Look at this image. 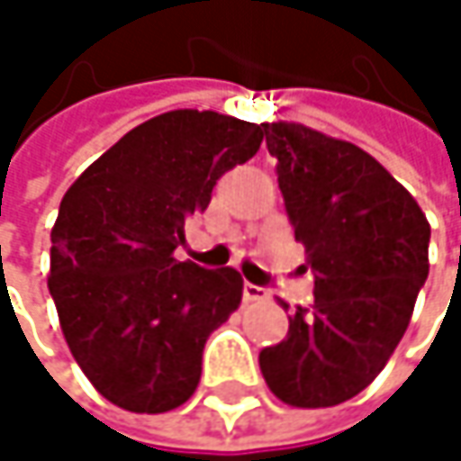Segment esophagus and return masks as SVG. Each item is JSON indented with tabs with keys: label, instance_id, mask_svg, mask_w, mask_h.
<instances>
[{
	"label": "esophagus",
	"instance_id": "esophagus-1",
	"mask_svg": "<svg viewBox=\"0 0 461 461\" xmlns=\"http://www.w3.org/2000/svg\"><path fill=\"white\" fill-rule=\"evenodd\" d=\"M242 296H245V302H267V299H269V291H267V288H261V285L245 283Z\"/></svg>",
	"mask_w": 461,
	"mask_h": 461
}]
</instances>
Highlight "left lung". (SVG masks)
Segmentation results:
<instances>
[{
  "mask_svg": "<svg viewBox=\"0 0 461 461\" xmlns=\"http://www.w3.org/2000/svg\"><path fill=\"white\" fill-rule=\"evenodd\" d=\"M267 149L315 302L261 349L267 387L288 406L328 409L363 393L403 339L429 272V224L368 151L302 122H267Z\"/></svg>",
  "mask_w": 461,
  "mask_h": 461,
  "instance_id": "obj_1",
  "label": "left lung"
}]
</instances>
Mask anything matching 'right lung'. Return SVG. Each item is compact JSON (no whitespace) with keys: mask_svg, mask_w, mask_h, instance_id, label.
I'll return each mask as SVG.
<instances>
[{"mask_svg":"<svg viewBox=\"0 0 461 461\" xmlns=\"http://www.w3.org/2000/svg\"><path fill=\"white\" fill-rule=\"evenodd\" d=\"M261 140L264 125L230 114L165 112L125 133L63 194L47 288L74 360L109 403L165 414L194 395L205 341L240 307L242 277L173 250L216 181Z\"/></svg>","mask_w":461,"mask_h":461,"instance_id":"1","label":"right lung"}]
</instances>
